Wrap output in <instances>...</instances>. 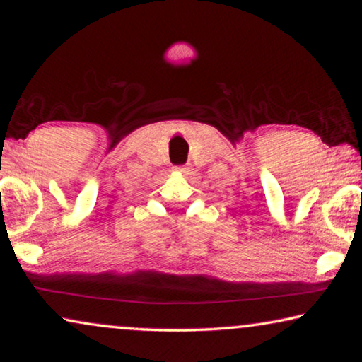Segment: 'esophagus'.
<instances>
[{
	"mask_svg": "<svg viewBox=\"0 0 362 362\" xmlns=\"http://www.w3.org/2000/svg\"><path fill=\"white\" fill-rule=\"evenodd\" d=\"M175 170H177V173L183 174V175H187V174L192 173V168H188V166H175Z\"/></svg>",
	"mask_w": 362,
	"mask_h": 362,
	"instance_id": "34e87169",
	"label": "esophagus"
}]
</instances>
